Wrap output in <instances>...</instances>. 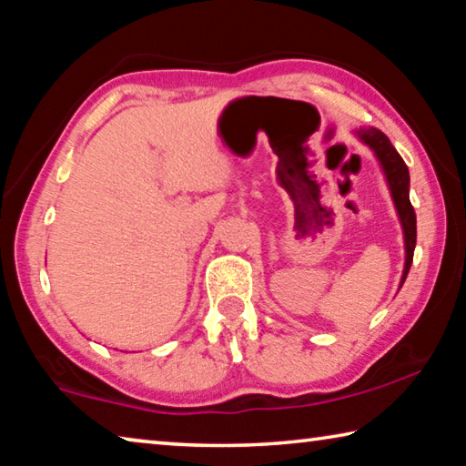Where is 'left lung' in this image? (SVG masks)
I'll return each mask as SVG.
<instances>
[{
  "label": "left lung",
  "mask_w": 466,
  "mask_h": 466,
  "mask_svg": "<svg viewBox=\"0 0 466 466\" xmlns=\"http://www.w3.org/2000/svg\"><path fill=\"white\" fill-rule=\"evenodd\" d=\"M360 137L366 141V144L374 149L378 160H380L382 168L386 172V178H389L390 193L394 205H397L400 224H403L405 230V273L403 281L407 279V273L411 269L413 263V250H415V240H417V222H415V209L411 201H409V168L403 162V157L399 156L397 149L390 144V139L384 136L382 131L378 129H361ZM400 281V283H403Z\"/></svg>",
  "instance_id": "left-lung-1"
}]
</instances>
